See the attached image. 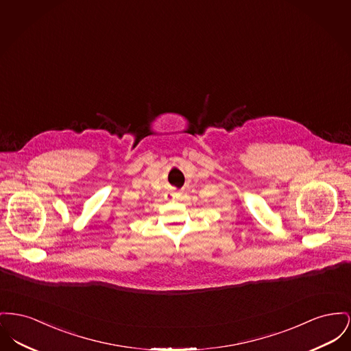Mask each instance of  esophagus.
I'll list each match as a JSON object with an SVG mask.
<instances>
[{
	"label": "esophagus",
	"mask_w": 351,
	"mask_h": 351,
	"mask_svg": "<svg viewBox=\"0 0 351 351\" xmlns=\"http://www.w3.org/2000/svg\"><path fill=\"white\" fill-rule=\"evenodd\" d=\"M165 199H167L168 202H175V200H178V199H179V193H175V192H168V193L165 195Z\"/></svg>",
	"instance_id": "esophagus-1"
}]
</instances>
